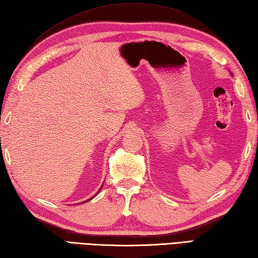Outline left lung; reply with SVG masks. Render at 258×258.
Returning a JSON list of instances; mask_svg holds the SVG:
<instances>
[{
	"mask_svg": "<svg viewBox=\"0 0 258 258\" xmlns=\"http://www.w3.org/2000/svg\"><path fill=\"white\" fill-rule=\"evenodd\" d=\"M231 74H232V73H231ZM232 75H233V74H232Z\"/></svg>",
	"mask_w": 258,
	"mask_h": 258,
	"instance_id": "8db88e82",
	"label": "left lung"
}]
</instances>
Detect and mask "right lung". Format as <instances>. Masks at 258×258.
<instances>
[{
    "label": "right lung",
    "instance_id": "right-lung-1",
    "mask_svg": "<svg viewBox=\"0 0 258 258\" xmlns=\"http://www.w3.org/2000/svg\"><path fill=\"white\" fill-rule=\"evenodd\" d=\"M101 189H102V186H101V188H100V190H101ZM100 190H98V191H100ZM98 191H97V193H96L95 195H97V194H98ZM95 195H94V196H93V197H95ZM93 197H92V199H93ZM92 199H90V200H87V201H85V202H89V201H91ZM85 202H83V203H85Z\"/></svg>",
    "mask_w": 258,
    "mask_h": 258
}]
</instances>
